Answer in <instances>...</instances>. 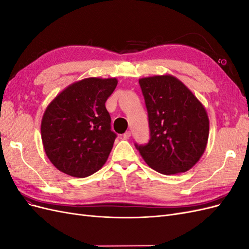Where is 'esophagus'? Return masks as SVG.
<instances>
[{"label":"esophagus","instance_id":"34e87169","mask_svg":"<svg viewBox=\"0 0 249 249\" xmlns=\"http://www.w3.org/2000/svg\"><path fill=\"white\" fill-rule=\"evenodd\" d=\"M131 137V132L130 131H126L124 134V139H129Z\"/></svg>","mask_w":249,"mask_h":249}]
</instances>
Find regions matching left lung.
Listing matches in <instances>:
<instances>
[{
	"label": "left lung",
	"instance_id": "1",
	"mask_svg": "<svg viewBox=\"0 0 249 249\" xmlns=\"http://www.w3.org/2000/svg\"><path fill=\"white\" fill-rule=\"evenodd\" d=\"M139 85L148 114L150 138L135 146L148 166L162 175L191 169L205 152L209 117L202 104L170 74L142 78Z\"/></svg>",
	"mask_w": 249,
	"mask_h": 249
}]
</instances>
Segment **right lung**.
Listing matches in <instances>:
<instances>
[{"label": "right lung", "instance_id": "obj_1", "mask_svg": "<svg viewBox=\"0 0 249 249\" xmlns=\"http://www.w3.org/2000/svg\"><path fill=\"white\" fill-rule=\"evenodd\" d=\"M116 85L115 78L83 79L50 103L41 120V139L57 169L86 178L106 163L116 134L105 103Z\"/></svg>", "mask_w": 249, "mask_h": 249}]
</instances>
